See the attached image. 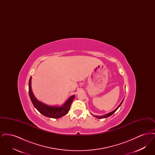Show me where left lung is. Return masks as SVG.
Here are the masks:
<instances>
[{"label":"left lung","mask_w":155,"mask_h":155,"mask_svg":"<svg viewBox=\"0 0 155 155\" xmlns=\"http://www.w3.org/2000/svg\"><path fill=\"white\" fill-rule=\"evenodd\" d=\"M123 101H124V99L121 101V102L120 103V104L118 105V107L114 110L113 111H111V112H110V113H107V114H105V115H104V116H95V115H93L94 117H95L96 118H107V117H109V116H111L117 110V109H118V107L121 106V104H122L123 103Z\"/></svg>","instance_id":"left-lung-1"}]
</instances>
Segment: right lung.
Listing matches in <instances>:
<instances>
[{"mask_svg":"<svg viewBox=\"0 0 155 155\" xmlns=\"http://www.w3.org/2000/svg\"><path fill=\"white\" fill-rule=\"evenodd\" d=\"M28 88L30 99L34 107L42 114L50 118H59L65 116L70 110L71 104L75 97V95L70 96L61 106H49L39 101L34 96L31 89V77L29 80Z\"/></svg>","mask_w":155,"mask_h":155,"instance_id":"add662e5","label":"right lung"}]
</instances>
